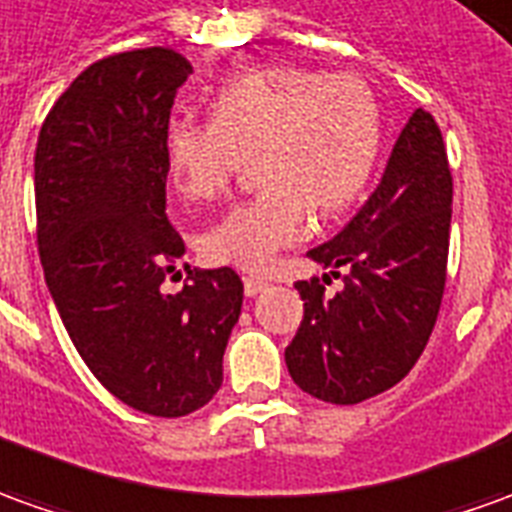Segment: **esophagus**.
I'll list each match as a JSON object with an SVG mask.
<instances>
[{"instance_id": "esophagus-1", "label": "esophagus", "mask_w": 512, "mask_h": 512, "mask_svg": "<svg viewBox=\"0 0 512 512\" xmlns=\"http://www.w3.org/2000/svg\"><path fill=\"white\" fill-rule=\"evenodd\" d=\"M264 287H267V281H264V278L245 276V295H248V298H253V295H259V292H262Z\"/></svg>"}]
</instances>
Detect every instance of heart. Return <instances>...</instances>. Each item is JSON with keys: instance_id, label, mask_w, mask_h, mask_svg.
<instances>
[{"instance_id": "1", "label": "heart", "mask_w": 512, "mask_h": 512, "mask_svg": "<svg viewBox=\"0 0 512 512\" xmlns=\"http://www.w3.org/2000/svg\"><path fill=\"white\" fill-rule=\"evenodd\" d=\"M382 147V119L354 74L267 66L222 86L211 122L175 119L167 164L189 200L222 195L245 158H256V197L225 211L200 239L211 262L262 270L298 242L309 209L337 214L368 186Z\"/></svg>"}]
</instances>
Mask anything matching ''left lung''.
Listing matches in <instances>:
<instances>
[{"label":"left lung","mask_w":512,"mask_h":512,"mask_svg":"<svg viewBox=\"0 0 512 512\" xmlns=\"http://www.w3.org/2000/svg\"><path fill=\"white\" fill-rule=\"evenodd\" d=\"M451 228V169L435 116L418 108L382 183L340 234L309 250L329 273L298 281L303 320L284 359L303 393L359 404L398 384L438 320ZM344 290L329 296L330 276Z\"/></svg>","instance_id":"8db88e82"}]
</instances>
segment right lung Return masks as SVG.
Returning <instances> with one entry per match:
<instances>
[{"mask_svg":"<svg viewBox=\"0 0 512 512\" xmlns=\"http://www.w3.org/2000/svg\"><path fill=\"white\" fill-rule=\"evenodd\" d=\"M192 63L175 49L116 52L63 91L35 147L44 278L97 382L128 407L181 418L222 384L242 312L231 267L161 284L186 245L167 220V130Z\"/></svg>","mask_w":512,"mask_h":512,"instance_id":"1","label":"right lung"}]
</instances>
